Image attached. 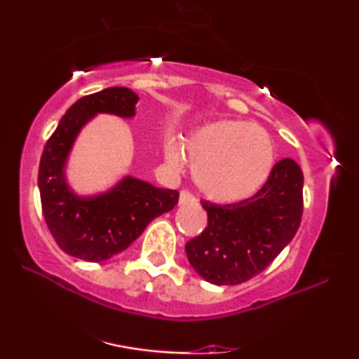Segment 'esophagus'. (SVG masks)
<instances>
[{"mask_svg": "<svg viewBox=\"0 0 359 359\" xmlns=\"http://www.w3.org/2000/svg\"><path fill=\"white\" fill-rule=\"evenodd\" d=\"M196 199L193 194L188 193V191H181L180 193V205H186V204H194Z\"/></svg>", "mask_w": 359, "mask_h": 359, "instance_id": "34e87169", "label": "esophagus"}]
</instances>
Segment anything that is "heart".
I'll list each match as a JSON object with an SVG mask.
<instances>
[{
    "label": "heart",
    "mask_w": 359,
    "mask_h": 359,
    "mask_svg": "<svg viewBox=\"0 0 359 359\" xmlns=\"http://www.w3.org/2000/svg\"><path fill=\"white\" fill-rule=\"evenodd\" d=\"M193 165L199 193L215 203H238L253 196L271 175L276 150L263 127L243 121H217L194 130L184 140H165V160L173 168Z\"/></svg>",
    "instance_id": "heart-1"
}]
</instances>
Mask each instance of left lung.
Segmentation results:
<instances>
[{"instance_id":"1","label":"left lung","mask_w":359,"mask_h":359,"mask_svg":"<svg viewBox=\"0 0 359 359\" xmlns=\"http://www.w3.org/2000/svg\"><path fill=\"white\" fill-rule=\"evenodd\" d=\"M302 186V170L284 158L253 198L225 205L203 201L208 227L186 243L194 271L217 286H233L262 273L297 232Z\"/></svg>"}]
</instances>
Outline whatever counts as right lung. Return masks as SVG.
I'll list each match as a JSON object with an SVG mask.
<instances>
[{
	"label": "right lung",
	"mask_w": 359,
	"mask_h": 359,
	"mask_svg": "<svg viewBox=\"0 0 359 359\" xmlns=\"http://www.w3.org/2000/svg\"><path fill=\"white\" fill-rule=\"evenodd\" d=\"M137 101L139 96L124 86L81 97L43 147L39 165L42 212L58 247L72 257L91 263L109 259L129 248L151 220L178 204V191L156 188L130 175L96 194H78L68 183V160L83 127L97 114L132 119Z\"/></svg>",
	"instance_id": "1"
}]
</instances>
